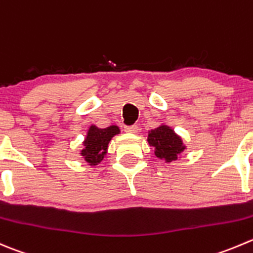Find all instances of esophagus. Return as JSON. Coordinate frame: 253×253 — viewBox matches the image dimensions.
Here are the masks:
<instances>
[{
    "mask_svg": "<svg viewBox=\"0 0 253 253\" xmlns=\"http://www.w3.org/2000/svg\"><path fill=\"white\" fill-rule=\"evenodd\" d=\"M125 131L129 132V133H137V132H138V126H137V125L126 126V127H125Z\"/></svg>",
    "mask_w": 253,
    "mask_h": 253,
    "instance_id": "34e87169",
    "label": "esophagus"
}]
</instances>
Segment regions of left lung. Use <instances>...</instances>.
<instances>
[{"label":"left lung","mask_w":253,"mask_h":253,"mask_svg":"<svg viewBox=\"0 0 253 253\" xmlns=\"http://www.w3.org/2000/svg\"><path fill=\"white\" fill-rule=\"evenodd\" d=\"M148 143L153 147L154 154L166 162L175 161L185 148L180 137L176 136L173 129L167 126L152 129L148 134Z\"/></svg>","instance_id":"8db88e82"}]
</instances>
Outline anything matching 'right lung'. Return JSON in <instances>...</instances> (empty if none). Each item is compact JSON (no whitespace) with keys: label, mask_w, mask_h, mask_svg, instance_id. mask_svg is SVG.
Segmentation results:
<instances>
[{"label":"right lung","mask_w":253,"mask_h":253,"mask_svg":"<svg viewBox=\"0 0 253 253\" xmlns=\"http://www.w3.org/2000/svg\"><path fill=\"white\" fill-rule=\"evenodd\" d=\"M119 132L120 129L117 126H110L107 128H97L96 126L90 127L84 142L85 148L82 151L85 161L89 162L91 166L99 164L106 154L109 142Z\"/></svg>","instance_id":"obj_1"}]
</instances>
